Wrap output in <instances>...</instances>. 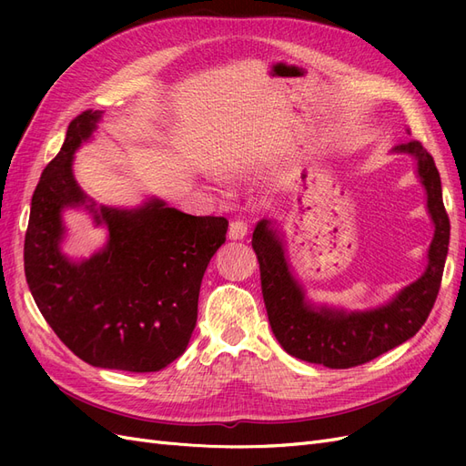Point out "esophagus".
Returning a JSON list of instances; mask_svg holds the SVG:
<instances>
[{"mask_svg": "<svg viewBox=\"0 0 466 466\" xmlns=\"http://www.w3.org/2000/svg\"><path fill=\"white\" fill-rule=\"evenodd\" d=\"M248 233V228L247 223L243 219H233L229 223V238H233V241H241V238H245Z\"/></svg>", "mask_w": 466, "mask_h": 466, "instance_id": "34e87169", "label": "esophagus"}]
</instances>
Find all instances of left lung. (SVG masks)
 <instances>
[{
    "label": "left lung",
    "instance_id": "1",
    "mask_svg": "<svg viewBox=\"0 0 466 466\" xmlns=\"http://www.w3.org/2000/svg\"><path fill=\"white\" fill-rule=\"evenodd\" d=\"M392 153L410 155L426 190V208L433 221L426 270L394 298L368 311H346L313 305L305 298L286 255L284 235L270 219H260L252 233V248L260 264V281L268 320L276 340L289 356L330 370L368 363L412 338L426 322L440 293L449 250V218L443 206L441 178L431 155L416 139L394 146Z\"/></svg>",
    "mask_w": 466,
    "mask_h": 466
}]
</instances>
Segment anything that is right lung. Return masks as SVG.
<instances>
[{"instance_id":"right-lung-1","label":"right lung","mask_w":466,"mask_h":466,"mask_svg":"<svg viewBox=\"0 0 466 466\" xmlns=\"http://www.w3.org/2000/svg\"><path fill=\"white\" fill-rule=\"evenodd\" d=\"M101 110L67 126L31 202L25 276L42 317L95 368L149 373L185 354L198 319L206 268L225 243L228 219L196 218L149 198L139 208L96 206L74 177V153L91 139ZM86 208L109 233L95 256L61 252L64 208Z\"/></svg>"}]
</instances>
